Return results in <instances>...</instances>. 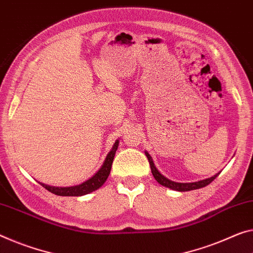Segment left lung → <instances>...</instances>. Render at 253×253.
I'll use <instances>...</instances> for the list:
<instances>
[{"instance_id": "1", "label": "left lung", "mask_w": 253, "mask_h": 253, "mask_svg": "<svg viewBox=\"0 0 253 253\" xmlns=\"http://www.w3.org/2000/svg\"><path fill=\"white\" fill-rule=\"evenodd\" d=\"M146 156L148 158L149 161V164H150V169H151V173H153L154 177L156 178V181L158 182L159 184L167 186V188L169 189H173V190H176V191H190V190H196V189H200V188H204V186H207L209 183H211V182L215 180L218 175L219 173H217L216 175H213L209 178H206V180L203 181H198V182H193V183H177V182H173L169 180V178H166L165 176H163L161 173L158 172V169H156V166L154 165V162L153 159H151L150 155L148 153H146Z\"/></svg>"}]
</instances>
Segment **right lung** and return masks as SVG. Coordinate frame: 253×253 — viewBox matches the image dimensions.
<instances>
[{"mask_svg": "<svg viewBox=\"0 0 253 253\" xmlns=\"http://www.w3.org/2000/svg\"><path fill=\"white\" fill-rule=\"evenodd\" d=\"M118 146H119V141H116L113 146V149L108 153L103 166L100 167V169L91 178H89L88 181L84 182L83 184H79L76 186H69V188H56V186H49L42 183L41 184L44 186L46 190H48L49 192L57 194V196L78 197V196H84V194L95 191V190L100 188V186L105 183V181L107 180L108 175H110L112 163H113Z\"/></svg>", "mask_w": 253, "mask_h": 253, "instance_id": "right-lung-1", "label": "right lung"}]
</instances>
